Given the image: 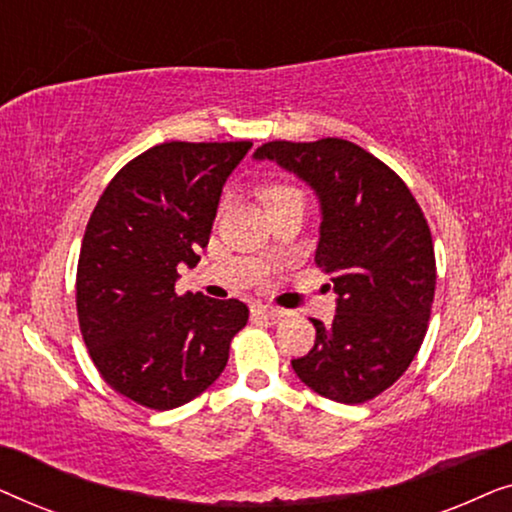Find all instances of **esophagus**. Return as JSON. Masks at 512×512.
Here are the masks:
<instances>
[{"label":"esophagus","instance_id":"obj_1","mask_svg":"<svg viewBox=\"0 0 512 512\" xmlns=\"http://www.w3.org/2000/svg\"><path fill=\"white\" fill-rule=\"evenodd\" d=\"M254 314H258V317H263V319H282V317H286V310H282V307H272V305H254V310H251Z\"/></svg>","mask_w":512,"mask_h":512}]
</instances>
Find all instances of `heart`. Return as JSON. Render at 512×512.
<instances>
[{"instance_id":"1","label":"heart","mask_w":512,"mask_h":512,"mask_svg":"<svg viewBox=\"0 0 512 512\" xmlns=\"http://www.w3.org/2000/svg\"><path fill=\"white\" fill-rule=\"evenodd\" d=\"M291 191H293V188L275 186V188H270V191H268V193H265V198H268V202H270V200H275V198H277V195H284V193H291Z\"/></svg>"}]
</instances>
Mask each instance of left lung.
<instances>
[{
  "label": "left lung",
  "mask_w": 512,
  "mask_h": 512,
  "mask_svg": "<svg viewBox=\"0 0 512 512\" xmlns=\"http://www.w3.org/2000/svg\"><path fill=\"white\" fill-rule=\"evenodd\" d=\"M254 160L277 163L317 195L314 261L338 296L331 324L312 319L314 347L291 366L319 396L370 401L408 370L431 317L436 258L422 209L396 172L347 139L268 142Z\"/></svg>",
  "instance_id": "left-lung-1"
}]
</instances>
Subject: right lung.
I'll use <instances>...</instances> for the list:
<instances>
[{
	"mask_svg": "<svg viewBox=\"0 0 512 512\" xmlns=\"http://www.w3.org/2000/svg\"><path fill=\"white\" fill-rule=\"evenodd\" d=\"M251 142H167L130 160L90 214L76 270L83 340L104 382L153 410L179 408L223 373L249 319L240 300L177 296L223 186Z\"/></svg>",
	"mask_w": 512,
	"mask_h": 512,
	"instance_id": "obj_1",
	"label": "right lung"
}]
</instances>
